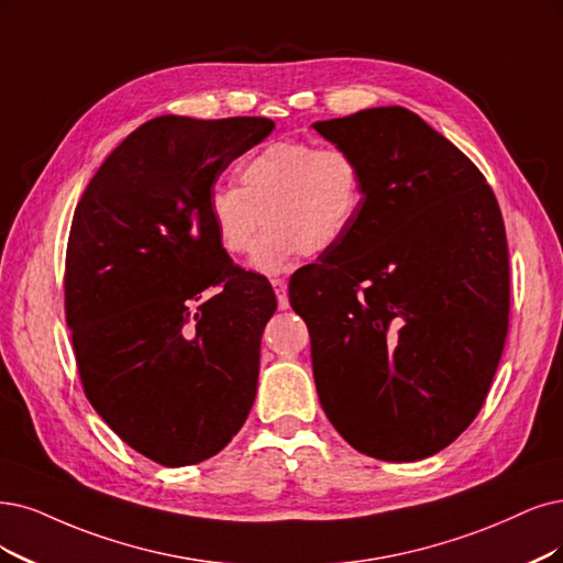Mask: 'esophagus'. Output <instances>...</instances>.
<instances>
[{
	"mask_svg": "<svg viewBox=\"0 0 563 563\" xmlns=\"http://www.w3.org/2000/svg\"><path fill=\"white\" fill-rule=\"evenodd\" d=\"M271 285H274L276 289V297H278V308L280 310H287L289 308V297H287V283L283 278H274L271 280Z\"/></svg>",
	"mask_w": 563,
	"mask_h": 563,
	"instance_id": "1",
	"label": "esophagus"
}]
</instances>
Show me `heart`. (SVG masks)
I'll return each mask as SVG.
<instances>
[{"mask_svg":"<svg viewBox=\"0 0 563 563\" xmlns=\"http://www.w3.org/2000/svg\"><path fill=\"white\" fill-rule=\"evenodd\" d=\"M364 201L357 159L341 148L308 141H276L241 166V187L216 185L206 199L208 227L227 255H243L255 243L253 268L280 274L301 255L334 250Z\"/></svg>","mask_w":563,"mask_h":563,"instance_id":"1","label":"heart"}]
</instances>
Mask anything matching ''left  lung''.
<instances>
[{
	"instance_id": "1",
	"label": "left lung",
	"mask_w": 563,
	"mask_h": 563,
	"mask_svg": "<svg viewBox=\"0 0 563 563\" xmlns=\"http://www.w3.org/2000/svg\"><path fill=\"white\" fill-rule=\"evenodd\" d=\"M313 130L364 178L345 239L289 280L318 397L355 450L418 462L473 422L501 360L504 218L477 166L418 113L364 109Z\"/></svg>"
}]
</instances>
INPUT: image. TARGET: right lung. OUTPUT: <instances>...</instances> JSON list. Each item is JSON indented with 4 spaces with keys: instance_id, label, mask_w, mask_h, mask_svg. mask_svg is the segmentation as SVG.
<instances>
[{
    "instance_id": "1",
    "label": "right lung",
    "mask_w": 563,
    "mask_h": 563,
    "mask_svg": "<svg viewBox=\"0 0 563 563\" xmlns=\"http://www.w3.org/2000/svg\"><path fill=\"white\" fill-rule=\"evenodd\" d=\"M268 118H153L82 192L67 245L65 308L92 408L162 466L218 454L255 404L276 295L234 266L206 218L232 159Z\"/></svg>"
}]
</instances>
